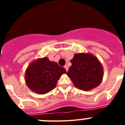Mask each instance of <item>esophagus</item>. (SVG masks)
I'll return each instance as SVG.
<instances>
[{"mask_svg": "<svg viewBox=\"0 0 125 125\" xmlns=\"http://www.w3.org/2000/svg\"><path fill=\"white\" fill-rule=\"evenodd\" d=\"M64 68H65V69H66V71H68V66H67V65H65V66H64Z\"/></svg>", "mask_w": 125, "mask_h": 125, "instance_id": "1", "label": "esophagus"}]
</instances>
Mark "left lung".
<instances>
[{"label": "left lung", "mask_w": 125, "mask_h": 125, "mask_svg": "<svg viewBox=\"0 0 125 125\" xmlns=\"http://www.w3.org/2000/svg\"><path fill=\"white\" fill-rule=\"evenodd\" d=\"M67 75L75 87L89 91L98 86L103 78V68L99 59L91 53L75 54Z\"/></svg>", "instance_id": "8db88e82"}]
</instances>
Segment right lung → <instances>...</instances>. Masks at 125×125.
I'll use <instances>...</instances> for the list:
<instances>
[{
	"label": "right lung",
	"instance_id": "right-lung-1",
	"mask_svg": "<svg viewBox=\"0 0 125 125\" xmlns=\"http://www.w3.org/2000/svg\"><path fill=\"white\" fill-rule=\"evenodd\" d=\"M66 69L56 62L51 61L48 57L34 60L28 66L25 73L26 85L31 91L44 94L54 89Z\"/></svg>",
	"mask_w": 125,
	"mask_h": 125
}]
</instances>
